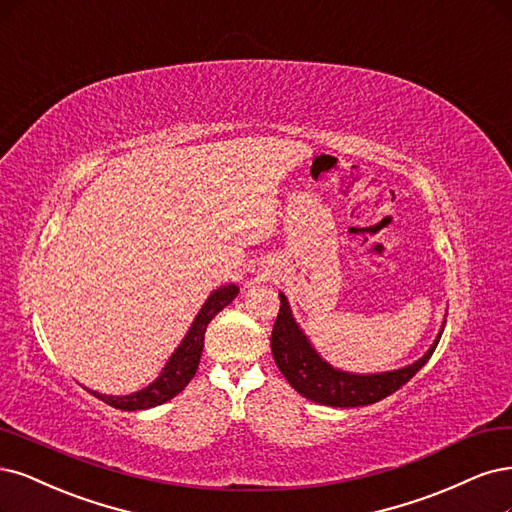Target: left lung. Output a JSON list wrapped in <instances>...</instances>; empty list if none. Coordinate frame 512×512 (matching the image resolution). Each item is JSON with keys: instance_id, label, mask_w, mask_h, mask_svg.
Returning <instances> with one entry per match:
<instances>
[{"instance_id": "left-lung-1", "label": "left lung", "mask_w": 512, "mask_h": 512, "mask_svg": "<svg viewBox=\"0 0 512 512\" xmlns=\"http://www.w3.org/2000/svg\"><path fill=\"white\" fill-rule=\"evenodd\" d=\"M281 307L271 332V351L281 375L288 379L294 390L311 402L324 404V407H366L375 404L415 377L417 370L424 366L440 341V334L445 330V322L440 326L434 343L424 356L396 370H385V373H349L326 362L317 349L311 345L309 337L294 320L288 296L279 292ZM447 317V313H445Z\"/></svg>"}]
</instances>
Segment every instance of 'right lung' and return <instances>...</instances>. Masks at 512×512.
<instances>
[{"mask_svg": "<svg viewBox=\"0 0 512 512\" xmlns=\"http://www.w3.org/2000/svg\"><path fill=\"white\" fill-rule=\"evenodd\" d=\"M239 294L237 284H226L216 288L207 296V301L199 309V313L192 320L188 332L184 334V339L180 345L175 347L169 360L165 362L163 370L158 373V377L148 383L142 390H137L127 396H110V394H99L95 390H88L95 398L103 400L105 404H110L114 409L120 411H144L152 409L171 400L173 396H178L184 387L190 383V379L195 377L201 354H203V341H205V330L207 324L214 320V317L228 305L235 301V296Z\"/></svg>", "mask_w": 512, "mask_h": 512, "instance_id": "right-lung-1", "label": "right lung"}]
</instances>
